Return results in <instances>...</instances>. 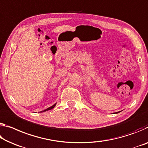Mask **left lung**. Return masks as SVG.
I'll return each mask as SVG.
<instances>
[{"mask_svg":"<svg viewBox=\"0 0 148 148\" xmlns=\"http://www.w3.org/2000/svg\"><path fill=\"white\" fill-rule=\"evenodd\" d=\"M119 112H114V113H119Z\"/></svg>","mask_w":148,"mask_h":148,"instance_id":"left-lung-1","label":"left lung"}]
</instances>
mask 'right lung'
Segmentation results:
<instances>
[{
	"label": "right lung",
	"instance_id": "obj_1",
	"mask_svg": "<svg viewBox=\"0 0 148 148\" xmlns=\"http://www.w3.org/2000/svg\"><path fill=\"white\" fill-rule=\"evenodd\" d=\"M56 104H57V103H55V104H54L53 105H52V106H51L50 107H49V108H47V109H45V110H43V111H40V112H45V111H49V110H51V109H53V108H54V107H55L56 106Z\"/></svg>",
	"mask_w": 148,
	"mask_h": 148
}]
</instances>
